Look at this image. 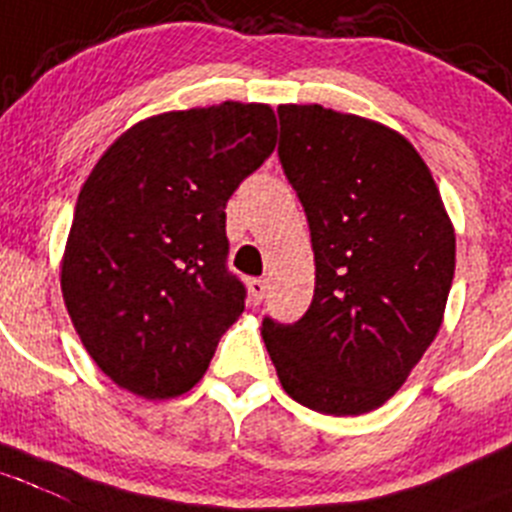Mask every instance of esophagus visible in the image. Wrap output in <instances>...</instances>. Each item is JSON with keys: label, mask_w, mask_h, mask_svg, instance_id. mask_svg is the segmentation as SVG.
Here are the masks:
<instances>
[{"label": "esophagus", "mask_w": 512, "mask_h": 512, "mask_svg": "<svg viewBox=\"0 0 512 512\" xmlns=\"http://www.w3.org/2000/svg\"><path fill=\"white\" fill-rule=\"evenodd\" d=\"M250 298H252V303H262V300H265V295H267V280H262V278H252L250 283Z\"/></svg>", "instance_id": "34e87169"}]
</instances>
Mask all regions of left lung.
Segmentation results:
<instances>
[{"label": "left lung", "instance_id": "8db88e82", "mask_svg": "<svg viewBox=\"0 0 512 512\" xmlns=\"http://www.w3.org/2000/svg\"><path fill=\"white\" fill-rule=\"evenodd\" d=\"M278 156L305 209L315 293L295 323L262 321L283 389L321 414L381 407L442 326L455 229L412 143L323 105H280Z\"/></svg>", "mask_w": 512, "mask_h": 512}]
</instances>
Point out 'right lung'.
I'll list each match as a JSON object with an SVG mask.
<instances>
[{"instance_id":"1","label":"right lung","mask_w":512,"mask_h":512,"mask_svg":"<svg viewBox=\"0 0 512 512\" xmlns=\"http://www.w3.org/2000/svg\"><path fill=\"white\" fill-rule=\"evenodd\" d=\"M262 103L161 113L128 128L80 189L62 298L98 369L171 399L209 369L247 288L227 267V202L275 151Z\"/></svg>"}]
</instances>
